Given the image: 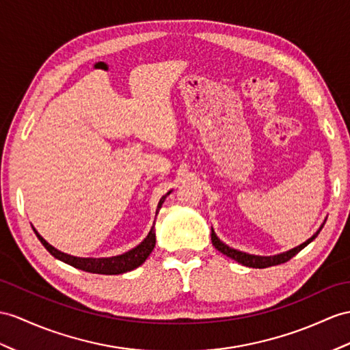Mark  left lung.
<instances>
[{"label":"left lung","mask_w":350,"mask_h":350,"mask_svg":"<svg viewBox=\"0 0 350 350\" xmlns=\"http://www.w3.org/2000/svg\"><path fill=\"white\" fill-rule=\"evenodd\" d=\"M323 224H325V223H323ZM323 224L321 226V228L318 230V232L310 237V239H308L301 245H298L297 248L289 250V251L282 252V254H278V255H271V257H260V255H251V254L241 252V251H236L233 248H230V246H227L226 243H223V242L218 239L214 230H211V241H212V245L215 246V250H218L219 252H223L224 255H227V257H230L232 260L241 262L242 266L252 267V269H266V267L278 266V264H282V262H286V261L291 260L294 255H297L303 248H306V246H308L314 239V237L319 234Z\"/></svg>","instance_id":"1"}]
</instances>
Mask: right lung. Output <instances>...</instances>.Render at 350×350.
Instances as JSON below:
<instances>
[{"instance_id": "obj_1", "label": "right lung", "mask_w": 350, "mask_h": 350, "mask_svg": "<svg viewBox=\"0 0 350 350\" xmlns=\"http://www.w3.org/2000/svg\"><path fill=\"white\" fill-rule=\"evenodd\" d=\"M169 194H170V191L166 193L163 198L160 199L156 214H159L161 203L165 202L166 196H169ZM33 232H36L40 242L44 245V248L50 254H52L55 258L70 264V266H72L75 269L89 271V273H98V275H120V273H126V271H131L136 267H139L141 264L148 258V255L151 254V251L154 250V246H156V233H154V226H152L146 239L136 246V248L127 251L122 255H117V257H109V258H80V257H72V255H68V254L57 251L56 248H53L52 245H49L44 239H42V237L37 233V230H33Z\"/></svg>"}]
</instances>
